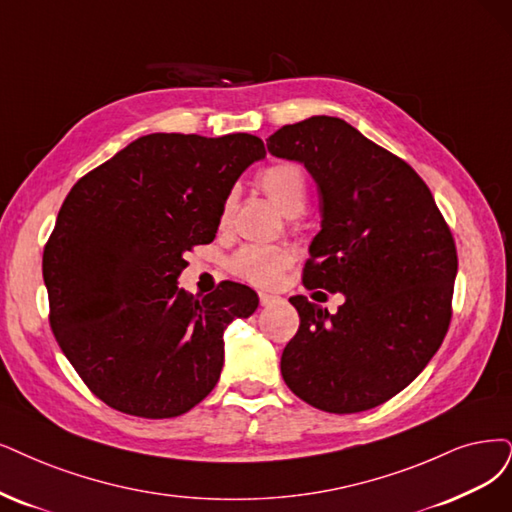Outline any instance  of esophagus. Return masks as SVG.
<instances>
[{
  "instance_id": "obj_1",
  "label": "esophagus",
  "mask_w": 512,
  "mask_h": 512,
  "mask_svg": "<svg viewBox=\"0 0 512 512\" xmlns=\"http://www.w3.org/2000/svg\"><path fill=\"white\" fill-rule=\"evenodd\" d=\"M259 301H261V306H272V304H276L278 297L272 293H259Z\"/></svg>"
}]
</instances>
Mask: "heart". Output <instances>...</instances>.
Segmentation results:
<instances>
[{
	"label": "heart",
	"instance_id": "heart-1",
	"mask_svg": "<svg viewBox=\"0 0 512 512\" xmlns=\"http://www.w3.org/2000/svg\"><path fill=\"white\" fill-rule=\"evenodd\" d=\"M261 192L266 194L282 215L297 217L304 211L308 200V183L306 175L297 164L278 162L261 170L257 179ZM234 208V194L225 198L219 215V225L225 227L230 223ZM293 263V253L285 246H261L246 244L238 249L230 261V268L242 280L251 282L255 287H272L278 282L289 266Z\"/></svg>",
	"mask_w": 512,
	"mask_h": 512
}]
</instances>
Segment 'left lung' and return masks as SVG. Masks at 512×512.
Returning <instances> with one entry per match:
<instances>
[{"mask_svg":"<svg viewBox=\"0 0 512 512\" xmlns=\"http://www.w3.org/2000/svg\"><path fill=\"white\" fill-rule=\"evenodd\" d=\"M268 151L304 164L318 187L323 219L304 285L346 297L335 314L304 295L289 299L299 329L282 352V380L316 409H373L443 344L458 274L453 236L420 175L344 120L282 126Z\"/></svg>","mask_w":512,"mask_h":512,"instance_id":"left-lung-1","label":"left lung"}]
</instances>
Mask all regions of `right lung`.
Masks as SVG:
<instances>
[{
	"label": "right lung",
	"mask_w": 512,
	"mask_h": 512,
	"mask_svg": "<svg viewBox=\"0 0 512 512\" xmlns=\"http://www.w3.org/2000/svg\"><path fill=\"white\" fill-rule=\"evenodd\" d=\"M263 158V141L246 132H154L71 187L44 249L50 327L109 407L177 418L217 386L223 331L259 297L223 282L196 299L177 278L183 255L213 242L238 177Z\"/></svg>",
	"instance_id": "right-lung-1"
}]
</instances>
